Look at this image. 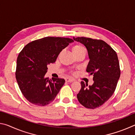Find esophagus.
Instances as JSON below:
<instances>
[{
	"label": "esophagus",
	"mask_w": 135,
	"mask_h": 135,
	"mask_svg": "<svg viewBox=\"0 0 135 135\" xmlns=\"http://www.w3.org/2000/svg\"><path fill=\"white\" fill-rule=\"evenodd\" d=\"M65 81H67V82H72V81H74V80L73 79H71V78H66Z\"/></svg>",
	"instance_id": "obj_1"
}]
</instances>
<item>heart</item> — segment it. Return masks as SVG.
Segmentation results:
<instances>
[{
    "mask_svg": "<svg viewBox=\"0 0 135 135\" xmlns=\"http://www.w3.org/2000/svg\"><path fill=\"white\" fill-rule=\"evenodd\" d=\"M72 51L73 52V54H76L80 53V52H83V51H86V49L80 45H75L74 46H73L72 48Z\"/></svg>",
    "mask_w": 135,
    "mask_h": 135,
    "instance_id": "heart-1",
    "label": "heart"
}]
</instances>
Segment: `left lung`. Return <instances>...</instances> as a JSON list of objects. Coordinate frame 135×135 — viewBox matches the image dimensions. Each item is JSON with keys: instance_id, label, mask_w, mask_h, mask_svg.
I'll use <instances>...</instances> for the list:
<instances>
[{"instance_id": "1", "label": "left lung", "mask_w": 135, "mask_h": 135, "mask_svg": "<svg viewBox=\"0 0 135 135\" xmlns=\"http://www.w3.org/2000/svg\"><path fill=\"white\" fill-rule=\"evenodd\" d=\"M84 45L89 58L86 71L93 75L92 86L81 82V88L77 95L82 105L95 109L109 99L115 91L120 76L119 62L116 52L103 40L86 37H73Z\"/></svg>"}]
</instances>
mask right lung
Instances as JSON below:
<instances>
[{
  "instance_id": "add662e5",
  "label": "right lung",
  "mask_w": 135,
  "mask_h": 135,
  "mask_svg": "<svg viewBox=\"0 0 135 135\" xmlns=\"http://www.w3.org/2000/svg\"><path fill=\"white\" fill-rule=\"evenodd\" d=\"M73 42L69 38L46 37L29 43L18 55L16 79L30 102L45 106L55 99L65 81L45 77L47 65L55 62L62 50Z\"/></svg>"
}]
</instances>
